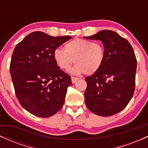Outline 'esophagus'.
Here are the masks:
<instances>
[{
    "instance_id": "1",
    "label": "esophagus",
    "mask_w": 148,
    "mask_h": 148,
    "mask_svg": "<svg viewBox=\"0 0 148 148\" xmlns=\"http://www.w3.org/2000/svg\"><path fill=\"white\" fill-rule=\"evenodd\" d=\"M71 79H72V84H75L76 81H77L78 80H79V78L74 77V76H72V78H71Z\"/></svg>"
}]
</instances>
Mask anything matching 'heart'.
I'll use <instances>...</instances> for the list:
<instances>
[{"label": "heart", "mask_w": 148, "mask_h": 148, "mask_svg": "<svg viewBox=\"0 0 148 148\" xmlns=\"http://www.w3.org/2000/svg\"><path fill=\"white\" fill-rule=\"evenodd\" d=\"M53 58L60 69L68 70L74 63L76 65L71 72L90 75L101 68L105 58V49L99 42H92L76 38L64 45V51L56 49Z\"/></svg>", "instance_id": "obj_1"}]
</instances>
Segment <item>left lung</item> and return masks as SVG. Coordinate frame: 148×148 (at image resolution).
Returning <instances> with one entry per match:
<instances>
[{"label":"left lung","mask_w":148,"mask_h":148,"mask_svg":"<svg viewBox=\"0 0 148 148\" xmlns=\"http://www.w3.org/2000/svg\"><path fill=\"white\" fill-rule=\"evenodd\" d=\"M85 38L100 40L105 49L101 68L85 79L86 106L101 116L116 114L127 106L135 90L137 61L134 49L126 39L112 30Z\"/></svg>","instance_id":"1"}]
</instances>
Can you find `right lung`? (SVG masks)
Here are the masks:
<instances>
[{
  "mask_svg": "<svg viewBox=\"0 0 148 148\" xmlns=\"http://www.w3.org/2000/svg\"><path fill=\"white\" fill-rule=\"evenodd\" d=\"M72 37L30 33L15 47L10 74L15 94L23 108L35 116L49 118L61 109L72 81L53 58V51Z\"/></svg>",
  "mask_w": 148,
  "mask_h": 148,
  "instance_id": "right-lung-1",
  "label": "right lung"
}]
</instances>
